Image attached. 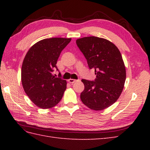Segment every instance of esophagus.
<instances>
[{
    "instance_id": "34e87169",
    "label": "esophagus",
    "mask_w": 150,
    "mask_h": 150,
    "mask_svg": "<svg viewBox=\"0 0 150 150\" xmlns=\"http://www.w3.org/2000/svg\"><path fill=\"white\" fill-rule=\"evenodd\" d=\"M76 81H77V80H75V79H69V80H68V82H69L70 84L74 83V82H76Z\"/></svg>"
}]
</instances>
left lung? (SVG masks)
Instances as JSON below:
<instances>
[{
	"label": "left lung",
	"mask_w": 150,
	"mask_h": 150,
	"mask_svg": "<svg viewBox=\"0 0 150 150\" xmlns=\"http://www.w3.org/2000/svg\"><path fill=\"white\" fill-rule=\"evenodd\" d=\"M76 43L96 75L94 81L82 79L84 90L81 99L91 110L106 109L119 98L125 83L126 68L120 51L110 41L93 36L79 39Z\"/></svg>",
	"instance_id": "left-lung-1"
}]
</instances>
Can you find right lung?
<instances>
[{
  "instance_id": "right-lung-1",
  "label": "right lung",
  "mask_w": 150,
  "mask_h": 150,
  "mask_svg": "<svg viewBox=\"0 0 150 150\" xmlns=\"http://www.w3.org/2000/svg\"><path fill=\"white\" fill-rule=\"evenodd\" d=\"M71 39L50 38L41 40L28 50L22 62L21 81L25 93L42 109H49L62 99L67 82L53 71L64 48Z\"/></svg>"
}]
</instances>
